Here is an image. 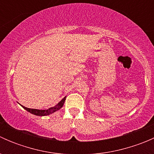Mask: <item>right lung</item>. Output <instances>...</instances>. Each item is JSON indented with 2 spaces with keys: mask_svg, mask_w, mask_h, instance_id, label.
Instances as JSON below:
<instances>
[{
  "mask_svg": "<svg viewBox=\"0 0 154 154\" xmlns=\"http://www.w3.org/2000/svg\"><path fill=\"white\" fill-rule=\"evenodd\" d=\"M65 100H66V97H65L64 98H63V100H61V101L59 102V103H57V104L55 106L51 107V108H49L48 109L41 110V109H36L27 108V107L22 106V105H21V106H22L23 108L24 109H26L27 111H28L29 112L32 113V114L35 115V116H48V115H50V114H52V113H54V112H56V111H57V110L60 109L63 107V104H64Z\"/></svg>",
  "mask_w": 154,
  "mask_h": 154,
  "instance_id": "obj_1",
  "label": "right lung"
}]
</instances>
